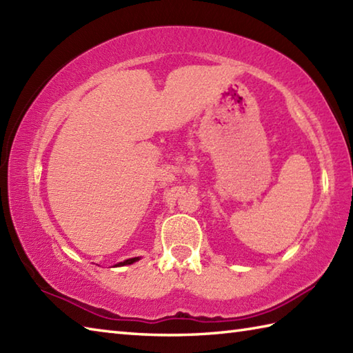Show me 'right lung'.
Here are the masks:
<instances>
[{"mask_svg": "<svg viewBox=\"0 0 353 353\" xmlns=\"http://www.w3.org/2000/svg\"><path fill=\"white\" fill-rule=\"evenodd\" d=\"M137 261H139V258H130V259H125V261H123V262H119V264H117V267H121V265H130V264H133V262H137Z\"/></svg>", "mask_w": 353, "mask_h": 353, "instance_id": "add662e5", "label": "right lung"}]
</instances>
